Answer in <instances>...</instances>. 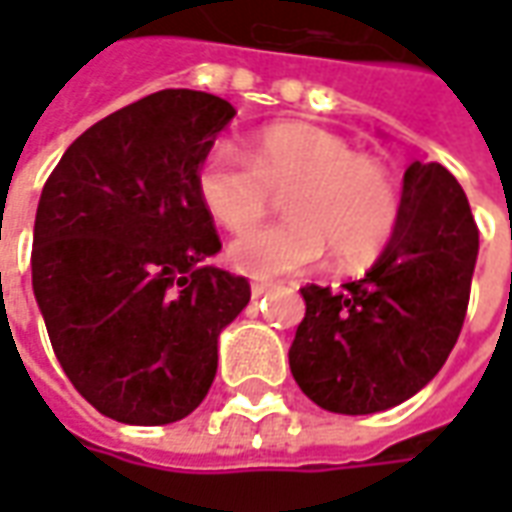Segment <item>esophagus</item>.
Here are the masks:
<instances>
[{"mask_svg": "<svg viewBox=\"0 0 512 512\" xmlns=\"http://www.w3.org/2000/svg\"><path fill=\"white\" fill-rule=\"evenodd\" d=\"M271 288H274L271 282H252V299H260V296H266Z\"/></svg>", "mask_w": 512, "mask_h": 512, "instance_id": "34e87169", "label": "esophagus"}]
</instances>
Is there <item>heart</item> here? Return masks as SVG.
Returning <instances> with one entry per match:
<instances>
[{
  "label": "heart",
  "mask_w": 512,
  "mask_h": 512,
  "mask_svg": "<svg viewBox=\"0 0 512 512\" xmlns=\"http://www.w3.org/2000/svg\"><path fill=\"white\" fill-rule=\"evenodd\" d=\"M285 185L289 219L246 228L227 249L249 277L296 274L329 249L340 263H362L395 233L400 200L389 172L326 128L277 123L257 131L246 153L213 145L197 169L202 205L227 230L254 221L270 189Z\"/></svg>",
  "instance_id": "heart-1"
}]
</instances>
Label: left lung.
Instances as JSON below:
<instances>
[{
  "instance_id": "1",
  "label": "left lung",
  "mask_w": 512,
  "mask_h": 512,
  "mask_svg": "<svg viewBox=\"0 0 512 512\" xmlns=\"http://www.w3.org/2000/svg\"><path fill=\"white\" fill-rule=\"evenodd\" d=\"M480 235L461 183L414 161L384 252L343 290L301 288L307 312L290 345L301 392L334 414L400 406L436 376L461 334Z\"/></svg>"
}]
</instances>
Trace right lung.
<instances>
[{"instance_id": "obj_1", "label": "right lung", "mask_w": 512, "mask_h": 512, "mask_svg": "<svg viewBox=\"0 0 512 512\" xmlns=\"http://www.w3.org/2000/svg\"><path fill=\"white\" fill-rule=\"evenodd\" d=\"M233 117L219 95H147L87 128L43 186L32 290L65 376L104 417H189L249 304L244 277L202 266L222 244L197 169Z\"/></svg>"}]
</instances>
